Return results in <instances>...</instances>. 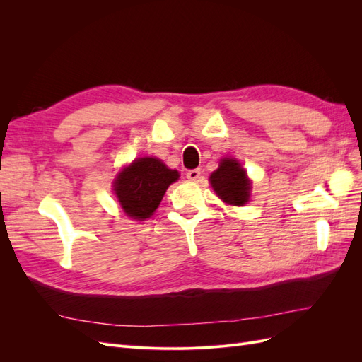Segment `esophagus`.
<instances>
[{
	"label": "esophagus",
	"instance_id": "obj_1",
	"mask_svg": "<svg viewBox=\"0 0 362 362\" xmlns=\"http://www.w3.org/2000/svg\"><path fill=\"white\" fill-rule=\"evenodd\" d=\"M187 178L190 180V181H199V178H201V169H192V170H187Z\"/></svg>",
	"mask_w": 362,
	"mask_h": 362
}]
</instances>
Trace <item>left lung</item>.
I'll list each match as a JSON object with an SVG mask.
<instances>
[{"label":"left lung","mask_w":362,"mask_h":362,"mask_svg":"<svg viewBox=\"0 0 362 362\" xmlns=\"http://www.w3.org/2000/svg\"><path fill=\"white\" fill-rule=\"evenodd\" d=\"M216 194L228 205H245L250 198V180L235 158H222L217 170L210 175Z\"/></svg>","instance_id":"8db88e82"}]
</instances>
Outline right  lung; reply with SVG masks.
Instances as JSON below:
<instances>
[{
  "label": "right lung",
  "mask_w": 362,
  "mask_h": 362,
  "mask_svg": "<svg viewBox=\"0 0 362 362\" xmlns=\"http://www.w3.org/2000/svg\"><path fill=\"white\" fill-rule=\"evenodd\" d=\"M180 178L156 157L136 158L117 173L115 194L124 213L136 221H145L158 208L168 187Z\"/></svg>",
  "instance_id": "add662e5"
}]
</instances>
